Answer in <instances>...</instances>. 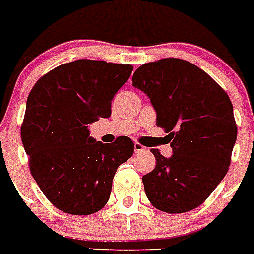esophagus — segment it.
<instances>
[{"mask_svg": "<svg viewBox=\"0 0 254 254\" xmlns=\"http://www.w3.org/2000/svg\"><path fill=\"white\" fill-rule=\"evenodd\" d=\"M134 151H135V153H140V152L147 151V148H145V147H143L140 143H134Z\"/></svg>", "mask_w": 254, "mask_h": 254, "instance_id": "34e87169", "label": "esophagus"}]
</instances>
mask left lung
Returning <instances> with one entry per match:
<instances>
[{
  "label": "left lung",
  "instance_id": "1",
  "mask_svg": "<svg viewBox=\"0 0 254 254\" xmlns=\"http://www.w3.org/2000/svg\"><path fill=\"white\" fill-rule=\"evenodd\" d=\"M133 85L149 97L173 148L169 158L152 149L156 167L142 178L147 198L167 213L197 208L230 166L238 133L230 98L198 66L173 57L138 67Z\"/></svg>",
  "mask_w": 254,
  "mask_h": 254
}]
</instances>
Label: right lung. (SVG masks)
<instances>
[{"label": "right lung", "mask_w": 254, "mask_h": 254, "mask_svg": "<svg viewBox=\"0 0 254 254\" xmlns=\"http://www.w3.org/2000/svg\"><path fill=\"white\" fill-rule=\"evenodd\" d=\"M131 71V65L83 59L51 70L29 93L21 140L33 178L60 211L90 215L103 208L116 170L133 156L127 136L103 144L88 129L110 118L112 98Z\"/></svg>", "instance_id": "1"}]
</instances>
